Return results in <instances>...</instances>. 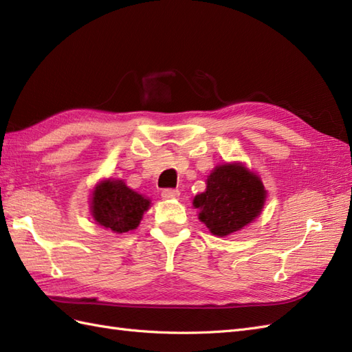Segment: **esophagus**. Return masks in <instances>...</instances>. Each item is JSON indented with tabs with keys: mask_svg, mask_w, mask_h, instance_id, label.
Segmentation results:
<instances>
[{
	"mask_svg": "<svg viewBox=\"0 0 352 352\" xmlns=\"http://www.w3.org/2000/svg\"><path fill=\"white\" fill-rule=\"evenodd\" d=\"M178 196H179V192L175 190V189H165V190L162 192V198L166 199V201H169V199H177Z\"/></svg>",
	"mask_w": 352,
	"mask_h": 352,
	"instance_id": "esophagus-1",
	"label": "esophagus"
}]
</instances>
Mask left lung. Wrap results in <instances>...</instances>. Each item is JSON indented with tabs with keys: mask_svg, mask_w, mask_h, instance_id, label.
I'll use <instances>...</instances> for the list:
<instances>
[{
	"mask_svg": "<svg viewBox=\"0 0 352 352\" xmlns=\"http://www.w3.org/2000/svg\"><path fill=\"white\" fill-rule=\"evenodd\" d=\"M206 184V190L193 198V207L213 235L235 234L263 213L267 190L261 178L244 163L217 165Z\"/></svg>",
	"mask_w": 352,
	"mask_h": 352,
	"instance_id": "left-lung-1",
	"label": "left lung"
}]
</instances>
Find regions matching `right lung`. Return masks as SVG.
I'll return each instance as SVG.
<instances>
[{
	"instance_id": "obj_1",
	"label": "right lung",
	"mask_w": 352,
	"mask_h": 352,
	"mask_svg": "<svg viewBox=\"0 0 352 352\" xmlns=\"http://www.w3.org/2000/svg\"><path fill=\"white\" fill-rule=\"evenodd\" d=\"M150 207L151 201L130 189L121 178L100 179L89 198V211L96 223L116 234L136 230Z\"/></svg>"
}]
</instances>
